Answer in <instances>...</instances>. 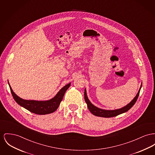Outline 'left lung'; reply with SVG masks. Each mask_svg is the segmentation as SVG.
<instances>
[{
	"mask_svg": "<svg viewBox=\"0 0 155 155\" xmlns=\"http://www.w3.org/2000/svg\"><path fill=\"white\" fill-rule=\"evenodd\" d=\"M142 83L140 85V87L138 91V92L137 93L135 97L126 106H125L121 108H119V109H114V110H107V109H101V108H99L97 107L96 106L94 105L91 103V101L89 100V99L87 97V95L86 89H85V91H84V99H85V101L86 102V103L87 104L88 108L94 115L97 116V117H104V118L114 117H116L121 114L127 112V110H129L134 105V104L137 102V98L139 97V92H140V89L142 88Z\"/></svg>",
	"mask_w": 155,
	"mask_h": 155,
	"instance_id": "8db88e82",
	"label": "left lung"
}]
</instances>
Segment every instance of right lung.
Segmentation results:
<instances>
[{
	"instance_id": "obj_1",
	"label": "right lung",
	"mask_w": 155,
	"mask_h": 155,
	"mask_svg": "<svg viewBox=\"0 0 155 155\" xmlns=\"http://www.w3.org/2000/svg\"><path fill=\"white\" fill-rule=\"evenodd\" d=\"M10 89L15 101L21 107L28 109L31 112L38 115H46L54 112L58 108L63 98L64 94L71 85V82L63 87L53 98L49 100L35 101L23 100L18 96L12 90L9 83Z\"/></svg>"
}]
</instances>
